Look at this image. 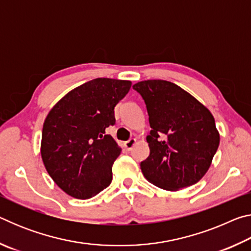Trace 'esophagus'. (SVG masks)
Wrapping results in <instances>:
<instances>
[{
    "mask_svg": "<svg viewBox=\"0 0 251 251\" xmlns=\"http://www.w3.org/2000/svg\"><path fill=\"white\" fill-rule=\"evenodd\" d=\"M136 144V139L135 138H129L128 141L124 143V146L127 151H130L131 148L134 147V145Z\"/></svg>",
    "mask_w": 251,
    "mask_h": 251,
    "instance_id": "34e87169",
    "label": "esophagus"
}]
</instances>
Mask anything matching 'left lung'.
<instances>
[{"instance_id": "left-lung-1", "label": "left lung", "mask_w": 251, "mask_h": 251, "mask_svg": "<svg viewBox=\"0 0 251 251\" xmlns=\"http://www.w3.org/2000/svg\"><path fill=\"white\" fill-rule=\"evenodd\" d=\"M133 88L145 101L151 127L146 138L150 156L141 163L144 177L166 190L195 185L210 167L219 146L214 116L167 80H143Z\"/></svg>"}]
</instances>
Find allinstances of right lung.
<instances>
[{"label":"right lung","mask_w":251,"mask_h":251,"mask_svg":"<svg viewBox=\"0 0 251 251\" xmlns=\"http://www.w3.org/2000/svg\"><path fill=\"white\" fill-rule=\"evenodd\" d=\"M130 86L129 80L92 79L66 94L46 117L42 159L70 196L92 198L112 182V166L122 148L105 130L115 124L114 107Z\"/></svg>","instance_id":"right-lung-1"}]
</instances>
